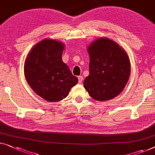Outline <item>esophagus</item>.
<instances>
[{"mask_svg": "<svg viewBox=\"0 0 155 155\" xmlns=\"http://www.w3.org/2000/svg\"><path fill=\"white\" fill-rule=\"evenodd\" d=\"M82 80H83V77L81 75L78 76V82L80 83V84H81V83L82 82Z\"/></svg>", "mask_w": 155, "mask_h": 155, "instance_id": "34e87169", "label": "esophagus"}]
</instances>
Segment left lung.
Wrapping results in <instances>:
<instances>
[{"label":"left lung","mask_w":155,"mask_h":155,"mask_svg":"<svg viewBox=\"0 0 155 155\" xmlns=\"http://www.w3.org/2000/svg\"><path fill=\"white\" fill-rule=\"evenodd\" d=\"M89 75L84 87L90 96L98 101L113 99L122 92L129 80L131 65L123 49L106 38H101L87 48Z\"/></svg>","instance_id":"left-lung-1"}]
</instances>
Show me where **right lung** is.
<instances>
[{
	"instance_id": "right-lung-1",
	"label": "right lung",
	"mask_w": 155,
	"mask_h": 155,
	"mask_svg": "<svg viewBox=\"0 0 155 155\" xmlns=\"http://www.w3.org/2000/svg\"><path fill=\"white\" fill-rule=\"evenodd\" d=\"M64 48L61 42L44 39L33 47L24 63V75L29 86L50 102L64 99L78 82L62 61Z\"/></svg>"
}]
</instances>
